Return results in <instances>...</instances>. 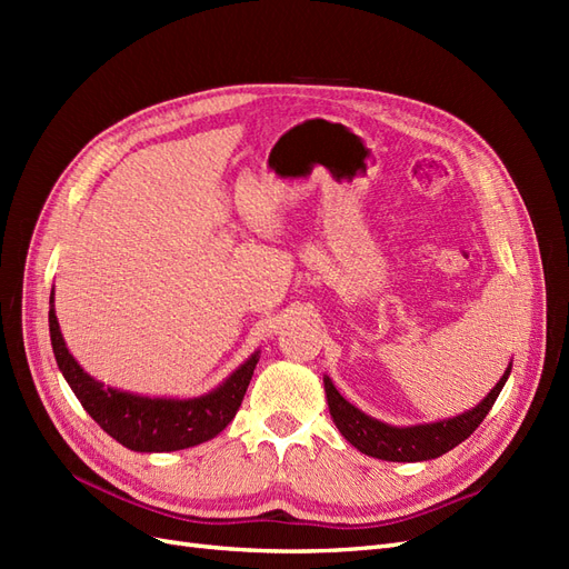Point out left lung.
<instances>
[{
	"label": "left lung",
	"instance_id": "obj_1",
	"mask_svg": "<svg viewBox=\"0 0 569 569\" xmlns=\"http://www.w3.org/2000/svg\"><path fill=\"white\" fill-rule=\"evenodd\" d=\"M510 375V366L506 368L501 380L481 399L472 410L462 412V416L429 422V425H412V427H393L387 422L375 420L358 410L337 391L330 377H325V393L327 406H330V416L341 432V437L353 443L360 453L393 460V462H418V460H432L443 453H449L460 441L468 439L475 429L489 416L491 406L496 403L498 393H501L506 380Z\"/></svg>",
	"mask_w": 569,
	"mask_h": 569
}]
</instances>
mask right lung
Here are the masks:
<instances>
[{"label":"right lung","mask_w":569,"mask_h":569,"mask_svg":"<svg viewBox=\"0 0 569 569\" xmlns=\"http://www.w3.org/2000/svg\"><path fill=\"white\" fill-rule=\"evenodd\" d=\"M49 303V337L59 370L92 420L126 449L140 453L189 449L220 435L237 416L258 363V351L209 393L194 399H151V396L104 387L84 372L66 349L54 311V289Z\"/></svg>","instance_id":"right-lung-1"}]
</instances>
